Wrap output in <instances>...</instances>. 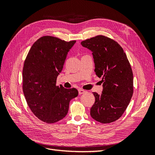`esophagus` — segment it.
<instances>
[{
    "mask_svg": "<svg viewBox=\"0 0 155 155\" xmlns=\"http://www.w3.org/2000/svg\"><path fill=\"white\" fill-rule=\"evenodd\" d=\"M78 91H79V95H81V94H83L86 92V91L83 90V89H79V90Z\"/></svg>",
    "mask_w": 155,
    "mask_h": 155,
    "instance_id": "obj_1",
    "label": "esophagus"
}]
</instances>
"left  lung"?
Listing matches in <instances>:
<instances>
[{
  "mask_svg": "<svg viewBox=\"0 0 155 155\" xmlns=\"http://www.w3.org/2000/svg\"><path fill=\"white\" fill-rule=\"evenodd\" d=\"M92 51L94 71L102 78L101 94L93 92L95 102L91 116L97 121L109 124L119 119L133 94V74L121 46L109 37L97 35L81 43Z\"/></svg>",
  "mask_w": 155,
  "mask_h": 155,
  "instance_id": "1",
  "label": "left lung"
}]
</instances>
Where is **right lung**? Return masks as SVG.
I'll list each match as a JSON object with an SVG mask.
<instances>
[{"label": "right lung", "mask_w": 155, "mask_h": 155, "mask_svg": "<svg viewBox=\"0 0 155 155\" xmlns=\"http://www.w3.org/2000/svg\"><path fill=\"white\" fill-rule=\"evenodd\" d=\"M76 41L41 37L32 45L22 70V89L27 104L34 115L47 124L64 118L70 101L78 95L76 88L56 85L69 50Z\"/></svg>", "instance_id": "add662e5"}]
</instances>
